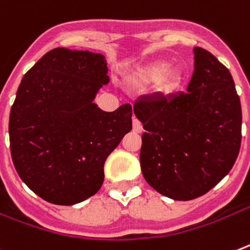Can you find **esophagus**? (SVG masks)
Returning a JSON list of instances; mask_svg holds the SVG:
<instances>
[{"mask_svg":"<svg viewBox=\"0 0 250 250\" xmlns=\"http://www.w3.org/2000/svg\"><path fill=\"white\" fill-rule=\"evenodd\" d=\"M132 125H133V131L136 132V133H141L144 129H142V125L140 123V121L136 118H133V121H132Z\"/></svg>","mask_w":250,"mask_h":250,"instance_id":"34e87169","label":"esophagus"}]
</instances>
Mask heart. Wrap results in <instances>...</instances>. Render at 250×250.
<instances>
[{
    "label": "heart",
    "instance_id": "1",
    "mask_svg": "<svg viewBox=\"0 0 250 250\" xmlns=\"http://www.w3.org/2000/svg\"><path fill=\"white\" fill-rule=\"evenodd\" d=\"M186 77V72L180 67H170L169 61L161 60L152 62L136 71L131 77L135 85H146L157 81V91L161 95H171L179 89Z\"/></svg>",
    "mask_w": 250,
    "mask_h": 250
}]
</instances>
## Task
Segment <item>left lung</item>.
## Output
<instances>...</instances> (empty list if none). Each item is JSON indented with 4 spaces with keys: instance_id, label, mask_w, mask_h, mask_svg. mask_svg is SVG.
Instances as JSON below:
<instances>
[{
    "instance_id": "left-lung-1",
    "label": "left lung",
    "mask_w": 250,
    "mask_h": 250,
    "mask_svg": "<svg viewBox=\"0 0 250 250\" xmlns=\"http://www.w3.org/2000/svg\"><path fill=\"white\" fill-rule=\"evenodd\" d=\"M186 93L142 96L133 112L142 125L140 163L155 190L189 201L228 175L242 142V105L231 73L200 47Z\"/></svg>"
}]
</instances>
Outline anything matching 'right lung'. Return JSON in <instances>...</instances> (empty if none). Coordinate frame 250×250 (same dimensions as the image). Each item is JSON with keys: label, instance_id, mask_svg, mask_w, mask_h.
<instances>
[{"label": "right lung", "instance_id": "obj_1", "mask_svg": "<svg viewBox=\"0 0 250 250\" xmlns=\"http://www.w3.org/2000/svg\"><path fill=\"white\" fill-rule=\"evenodd\" d=\"M109 83L106 60L54 48L22 77L10 112V148L19 177L47 202L71 206L94 196L104 163L132 129V106L94 103Z\"/></svg>", "mask_w": 250, "mask_h": 250}]
</instances>
